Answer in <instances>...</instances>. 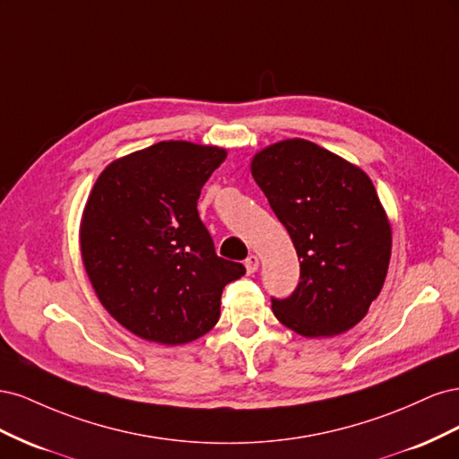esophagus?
Instances as JSON below:
<instances>
[{
	"mask_svg": "<svg viewBox=\"0 0 459 459\" xmlns=\"http://www.w3.org/2000/svg\"><path fill=\"white\" fill-rule=\"evenodd\" d=\"M258 264H260V260H258V256H256V255H251V256H248V258L245 260L247 273H255V272L258 270Z\"/></svg>",
	"mask_w": 459,
	"mask_h": 459,
	"instance_id": "obj_1",
	"label": "esophagus"
}]
</instances>
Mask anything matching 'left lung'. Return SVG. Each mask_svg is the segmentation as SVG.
I'll return each mask as SVG.
<instances>
[{"instance_id":"1","label":"left lung","mask_w":459,"mask_h":459,"mask_svg":"<svg viewBox=\"0 0 459 459\" xmlns=\"http://www.w3.org/2000/svg\"><path fill=\"white\" fill-rule=\"evenodd\" d=\"M251 172L300 260L293 295L272 299L275 317L302 337L349 331L379 297L393 247L369 176L299 137L256 152Z\"/></svg>"}]
</instances>
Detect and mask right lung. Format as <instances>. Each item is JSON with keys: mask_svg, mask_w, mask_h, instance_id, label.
<instances>
[{"mask_svg": "<svg viewBox=\"0 0 459 459\" xmlns=\"http://www.w3.org/2000/svg\"><path fill=\"white\" fill-rule=\"evenodd\" d=\"M214 145L159 142L110 162L80 224L97 299L134 335L184 344L211 331L221 290L245 266L220 258L197 212L206 179L226 160Z\"/></svg>", "mask_w": 459, "mask_h": 459, "instance_id": "obj_1", "label": "right lung"}]
</instances>
